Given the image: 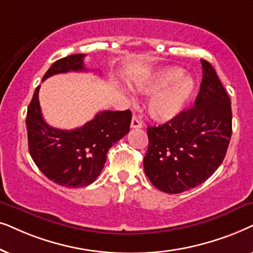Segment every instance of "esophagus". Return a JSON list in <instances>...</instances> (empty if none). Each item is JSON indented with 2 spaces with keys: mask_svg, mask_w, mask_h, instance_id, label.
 <instances>
[{
  "mask_svg": "<svg viewBox=\"0 0 253 253\" xmlns=\"http://www.w3.org/2000/svg\"><path fill=\"white\" fill-rule=\"evenodd\" d=\"M130 127H132V128H136V129L137 128H141V127H142V123H141L140 119L136 116H134L132 118V123H130Z\"/></svg>",
  "mask_w": 253,
  "mask_h": 253,
  "instance_id": "obj_1",
  "label": "esophagus"
}]
</instances>
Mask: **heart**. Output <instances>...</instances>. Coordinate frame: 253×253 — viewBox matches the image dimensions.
Masks as SVG:
<instances>
[{
	"mask_svg": "<svg viewBox=\"0 0 253 253\" xmlns=\"http://www.w3.org/2000/svg\"><path fill=\"white\" fill-rule=\"evenodd\" d=\"M142 93H154L148 102V112L154 120L167 123L177 118L186 109L197 92V82L185 75L180 67L158 69L137 83Z\"/></svg>",
	"mask_w": 253,
	"mask_h": 253,
	"instance_id": "1",
	"label": "heart"
}]
</instances>
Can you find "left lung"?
Returning a JSON list of instances; mask_svg holds the SVG:
<instances>
[{"instance_id": "8db88e82", "label": "left lung", "mask_w": 253, "mask_h": 253, "mask_svg": "<svg viewBox=\"0 0 253 253\" xmlns=\"http://www.w3.org/2000/svg\"><path fill=\"white\" fill-rule=\"evenodd\" d=\"M203 81L194 106L160 126H148L144 172L158 190L177 194L213 174L231 137V102L211 65L201 60Z\"/></svg>"}]
</instances>
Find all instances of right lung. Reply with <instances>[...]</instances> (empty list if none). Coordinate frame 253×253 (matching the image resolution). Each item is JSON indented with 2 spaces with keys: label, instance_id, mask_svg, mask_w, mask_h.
Segmentation results:
<instances>
[{
  "label": "right lung",
  "instance_id": "add662e5",
  "mask_svg": "<svg viewBox=\"0 0 253 253\" xmlns=\"http://www.w3.org/2000/svg\"><path fill=\"white\" fill-rule=\"evenodd\" d=\"M84 54H72L55 61L42 77L55 74L86 72ZM36 87L26 114L29 151L38 169L54 183L77 188L87 186L99 176L113 143L129 132L132 113L103 111L76 129L54 128L43 120Z\"/></svg>",
  "mask_w": 253,
  "mask_h": 253
}]
</instances>
